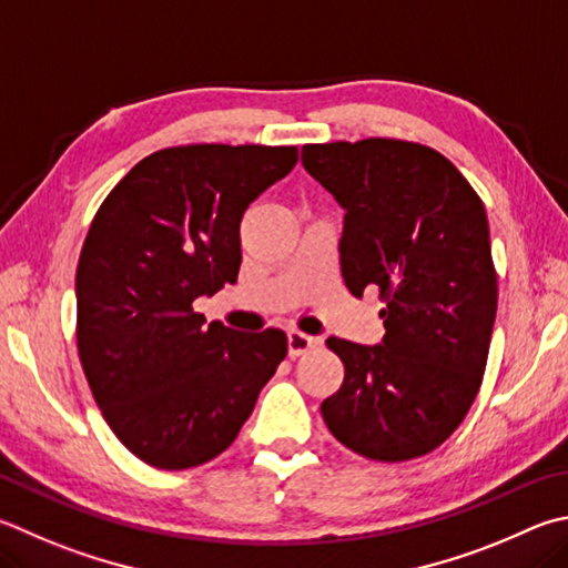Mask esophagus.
<instances>
[{
    "label": "esophagus",
    "instance_id": "obj_1",
    "mask_svg": "<svg viewBox=\"0 0 568 568\" xmlns=\"http://www.w3.org/2000/svg\"><path fill=\"white\" fill-rule=\"evenodd\" d=\"M315 345L317 339L313 335L301 333V329H291V333H287V353H291V357L305 355L307 349H313Z\"/></svg>",
    "mask_w": 568,
    "mask_h": 568
}]
</instances>
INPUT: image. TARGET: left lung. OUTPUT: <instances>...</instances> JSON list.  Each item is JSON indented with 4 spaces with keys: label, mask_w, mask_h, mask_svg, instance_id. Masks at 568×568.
Returning a JSON list of instances; mask_svg holds the SVG:
<instances>
[{
    "label": "left lung",
    "mask_w": 568,
    "mask_h": 568,
    "mask_svg": "<svg viewBox=\"0 0 568 568\" xmlns=\"http://www.w3.org/2000/svg\"><path fill=\"white\" fill-rule=\"evenodd\" d=\"M303 166L345 211L349 293L377 285L385 301L383 343L327 339L345 379L320 407L325 425L367 459L427 455L459 427L487 367L497 273L484 203L422 143H307Z\"/></svg>",
    "instance_id": "obj_1"
}]
</instances>
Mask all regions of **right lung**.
Returning <instances> with one entry per match:
<instances>
[{
  "label": "right lung",
  "mask_w": 568,
  "mask_h": 568,
  "mask_svg": "<svg viewBox=\"0 0 568 568\" xmlns=\"http://www.w3.org/2000/svg\"><path fill=\"white\" fill-rule=\"evenodd\" d=\"M295 163V146L163 149L91 221L77 267L81 367L113 435L151 467L229 449L287 355L283 329L205 323L193 301L239 281L243 213Z\"/></svg>",
  "instance_id": "1"
}]
</instances>
